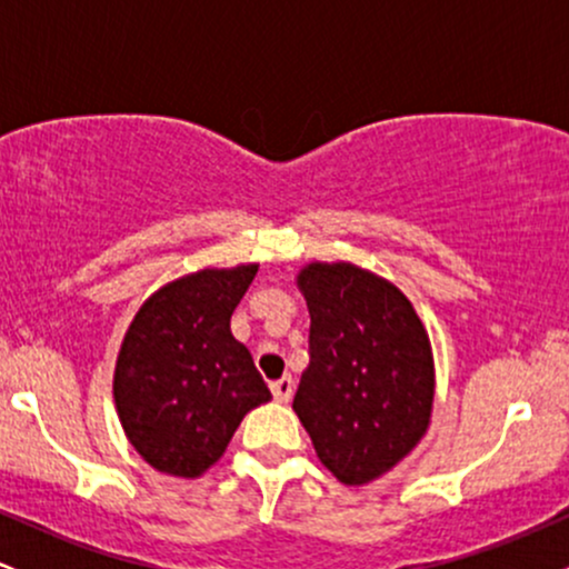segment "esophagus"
<instances>
[{
	"label": "esophagus",
	"instance_id": "obj_1",
	"mask_svg": "<svg viewBox=\"0 0 569 569\" xmlns=\"http://www.w3.org/2000/svg\"><path fill=\"white\" fill-rule=\"evenodd\" d=\"M270 390H272V396H276V401L289 403V398L293 393V380L291 377H280V380L270 385Z\"/></svg>",
	"mask_w": 569,
	"mask_h": 569
}]
</instances>
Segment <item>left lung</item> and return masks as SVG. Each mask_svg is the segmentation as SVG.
Instances as JSON below:
<instances>
[{"mask_svg":"<svg viewBox=\"0 0 569 569\" xmlns=\"http://www.w3.org/2000/svg\"><path fill=\"white\" fill-rule=\"evenodd\" d=\"M297 286L310 310V363L293 411L342 485H369L428 430L436 393L428 331L390 280L350 262L307 264Z\"/></svg>","mask_w":569,"mask_h":569,"instance_id":"left-lung-1","label":"left lung"}]
</instances>
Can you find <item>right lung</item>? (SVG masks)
<instances>
[{
	"label": "right lung",
	"mask_w": 569,
	"mask_h": 569,
	"mask_svg": "<svg viewBox=\"0 0 569 569\" xmlns=\"http://www.w3.org/2000/svg\"><path fill=\"white\" fill-rule=\"evenodd\" d=\"M259 264L200 270L136 312L114 367V403L136 452L160 473L194 479L224 455L240 420L270 401L230 318Z\"/></svg>",
	"instance_id": "obj_1"
}]
</instances>
